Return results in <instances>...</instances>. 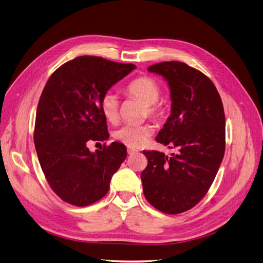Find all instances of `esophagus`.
Masks as SVG:
<instances>
[{
	"label": "esophagus",
	"instance_id": "1",
	"mask_svg": "<svg viewBox=\"0 0 263 263\" xmlns=\"http://www.w3.org/2000/svg\"><path fill=\"white\" fill-rule=\"evenodd\" d=\"M135 153H138L137 149L133 148V147H128V154H129V155H133V154H135Z\"/></svg>",
	"mask_w": 263,
	"mask_h": 263
}]
</instances>
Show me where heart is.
Returning <instances> with one entry per match:
<instances>
[{"label": "heart", "mask_w": 263, "mask_h": 263, "mask_svg": "<svg viewBox=\"0 0 263 263\" xmlns=\"http://www.w3.org/2000/svg\"><path fill=\"white\" fill-rule=\"evenodd\" d=\"M124 93L138 99L144 103V114L148 115L152 118L159 120L164 115L162 104L158 102L160 97L159 84L149 77H140L133 80L125 86ZM101 111L105 119L111 123L116 122L119 118L120 104L118 97L111 91H107L103 94L101 102ZM154 132V128L148 124H123L118 130H116L114 137L130 147H139L147 142Z\"/></svg>", "instance_id": "obj_1"}]
</instances>
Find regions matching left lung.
Returning a JSON list of instances; mask_svg holds the SVG:
<instances>
[{
  "instance_id": "1",
  "label": "left lung",
  "mask_w": 263,
  "mask_h": 263,
  "mask_svg": "<svg viewBox=\"0 0 263 263\" xmlns=\"http://www.w3.org/2000/svg\"><path fill=\"white\" fill-rule=\"evenodd\" d=\"M167 80L171 115L156 141L178 154L168 157L143 151L148 163L141 174L145 198L159 211L177 215L205 197L226 151V116L215 84L201 71L181 62L149 66Z\"/></svg>"
}]
</instances>
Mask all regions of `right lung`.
I'll return each mask as SVG.
<instances>
[{"label": "right lung", "instance_id": "obj_1", "mask_svg": "<svg viewBox=\"0 0 263 263\" xmlns=\"http://www.w3.org/2000/svg\"><path fill=\"white\" fill-rule=\"evenodd\" d=\"M135 68L79 56L56 69L44 86L35 116V151L48 185L70 205L84 207L103 198L126 157L118 142L95 153L87 145L109 138L101 99Z\"/></svg>", "mask_w": 263, "mask_h": 263}]
</instances>
